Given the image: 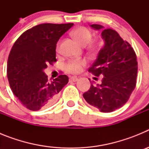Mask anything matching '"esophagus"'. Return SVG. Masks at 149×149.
Wrapping results in <instances>:
<instances>
[{"mask_svg":"<svg viewBox=\"0 0 149 149\" xmlns=\"http://www.w3.org/2000/svg\"><path fill=\"white\" fill-rule=\"evenodd\" d=\"M77 80H78V77H75V76L71 77L70 78H69V81H73V82H75V81H77Z\"/></svg>","mask_w":149,"mask_h":149,"instance_id":"esophagus-1","label":"esophagus"}]
</instances>
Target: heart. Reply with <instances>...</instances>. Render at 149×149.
Listing matches in <instances>:
<instances>
[{"mask_svg": "<svg viewBox=\"0 0 149 149\" xmlns=\"http://www.w3.org/2000/svg\"><path fill=\"white\" fill-rule=\"evenodd\" d=\"M72 35L79 44L81 45H86L91 51H96L99 48V43L95 40H92L93 33L86 27H78L72 32ZM58 50V45L56 46ZM86 61L85 60H72L65 63V69L71 74H77L81 72L83 67L85 66Z\"/></svg>", "mask_w": 149, "mask_h": 149, "instance_id": "b5f03b06", "label": "heart"}]
</instances>
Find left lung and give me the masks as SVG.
I'll return each instance as SVG.
<instances>
[{"label":"left lung","mask_w":149,"mask_h":149,"mask_svg":"<svg viewBox=\"0 0 149 149\" xmlns=\"http://www.w3.org/2000/svg\"><path fill=\"white\" fill-rule=\"evenodd\" d=\"M91 27L95 30L104 28L100 24ZM101 36L105 45L88 71L96 77H104L100 85L91 83L89 89L83 96L88 104L101 112L110 113L128 101L136 86L137 59L131 45L116 30L104 29Z\"/></svg>","instance_id":"1"}]
</instances>
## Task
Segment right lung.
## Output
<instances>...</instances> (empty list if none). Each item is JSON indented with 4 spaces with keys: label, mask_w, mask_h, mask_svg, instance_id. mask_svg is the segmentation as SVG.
<instances>
[{
    "label": "right lung",
    "mask_w": 149,
    "mask_h": 149,
    "mask_svg": "<svg viewBox=\"0 0 149 149\" xmlns=\"http://www.w3.org/2000/svg\"><path fill=\"white\" fill-rule=\"evenodd\" d=\"M72 26L41 24L24 32L13 45L7 62L8 81L13 93L28 110L36 111L53 104L68 84V76L63 74L49 81L44 69L56 62V42Z\"/></svg>",
    "instance_id": "right-lung-1"
}]
</instances>
